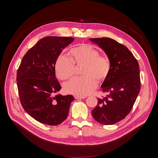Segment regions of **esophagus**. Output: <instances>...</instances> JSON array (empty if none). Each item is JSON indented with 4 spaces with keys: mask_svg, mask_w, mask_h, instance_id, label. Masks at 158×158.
Instances as JSON below:
<instances>
[{
    "mask_svg": "<svg viewBox=\"0 0 158 158\" xmlns=\"http://www.w3.org/2000/svg\"><path fill=\"white\" fill-rule=\"evenodd\" d=\"M76 99H82L85 98V96H74Z\"/></svg>",
    "mask_w": 158,
    "mask_h": 158,
    "instance_id": "esophagus-1",
    "label": "esophagus"
}]
</instances>
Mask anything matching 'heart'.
Wrapping results in <instances>:
<instances>
[{"label": "heart", "instance_id": "obj_1", "mask_svg": "<svg viewBox=\"0 0 158 158\" xmlns=\"http://www.w3.org/2000/svg\"><path fill=\"white\" fill-rule=\"evenodd\" d=\"M70 58L59 56L55 64L57 77L67 80L75 74V64H84L81 74L83 76L75 77L64 84V91L76 96H85L91 93L97 86V80L101 81L108 76L110 64L105 56L90 44H82L71 49Z\"/></svg>", "mask_w": 158, "mask_h": 158}]
</instances>
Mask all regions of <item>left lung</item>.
Instances as JSON below:
<instances>
[{
	"label": "left lung",
	"instance_id": "left-lung-1",
	"mask_svg": "<svg viewBox=\"0 0 158 158\" xmlns=\"http://www.w3.org/2000/svg\"><path fill=\"white\" fill-rule=\"evenodd\" d=\"M107 54L110 64L107 77L101 85L102 93L92 115L98 123L114 124L129 114L139 93L141 80L136 59L124 45L108 37L89 39Z\"/></svg>",
	"mask_w": 158,
	"mask_h": 158
}]
</instances>
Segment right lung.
<instances>
[{"label": "right lung", "mask_w": 158, "mask_h": 158, "mask_svg": "<svg viewBox=\"0 0 158 158\" xmlns=\"http://www.w3.org/2000/svg\"><path fill=\"white\" fill-rule=\"evenodd\" d=\"M74 38L49 36L39 40L22 59L17 85L22 106L40 123L57 126L68 116L72 95H56L61 86L56 77L55 64L62 51Z\"/></svg>", "instance_id": "1"}]
</instances>
